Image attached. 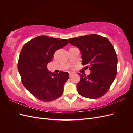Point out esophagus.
I'll return each mask as SVG.
<instances>
[{
    "mask_svg": "<svg viewBox=\"0 0 133 133\" xmlns=\"http://www.w3.org/2000/svg\"><path fill=\"white\" fill-rule=\"evenodd\" d=\"M73 72H69V76H70H70L72 75H73Z\"/></svg>",
    "mask_w": 133,
    "mask_h": 133,
    "instance_id": "1",
    "label": "esophagus"
}]
</instances>
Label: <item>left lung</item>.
<instances>
[{
    "instance_id": "left-lung-1",
    "label": "left lung",
    "mask_w": 133,
    "mask_h": 133,
    "mask_svg": "<svg viewBox=\"0 0 133 133\" xmlns=\"http://www.w3.org/2000/svg\"><path fill=\"white\" fill-rule=\"evenodd\" d=\"M68 40L79 48L82 65L91 70L88 76L80 74L76 85L78 93L89 99L102 97L109 89L117 73L118 58L114 46L107 38L95 34Z\"/></svg>"
}]
</instances>
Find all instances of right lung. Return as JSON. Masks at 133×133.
Instances as JSON below:
<instances>
[{
  "instance_id": "1",
  "label": "right lung",
  "mask_w": 133,
  "mask_h": 133,
  "mask_svg": "<svg viewBox=\"0 0 133 133\" xmlns=\"http://www.w3.org/2000/svg\"><path fill=\"white\" fill-rule=\"evenodd\" d=\"M68 43L67 39L41 35L22 48L18 63L22 82L35 98L42 102L53 101L63 94L69 74L63 71L51 73L47 64L51 62L55 51Z\"/></svg>"
}]
</instances>
